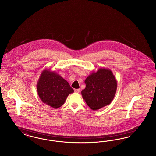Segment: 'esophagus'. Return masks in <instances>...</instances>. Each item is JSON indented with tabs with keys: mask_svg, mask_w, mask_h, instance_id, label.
Segmentation results:
<instances>
[{
	"mask_svg": "<svg viewBox=\"0 0 156 156\" xmlns=\"http://www.w3.org/2000/svg\"><path fill=\"white\" fill-rule=\"evenodd\" d=\"M75 92L76 93H79V92H80V89H75Z\"/></svg>",
	"mask_w": 156,
	"mask_h": 156,
	"instance_id": "obj_1",
	"label": "esophagus"
}]
</instances>
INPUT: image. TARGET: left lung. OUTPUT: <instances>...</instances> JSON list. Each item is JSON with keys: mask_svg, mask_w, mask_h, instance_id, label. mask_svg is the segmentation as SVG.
I'll use <instances>...</instances> for the list:
<instances>
[{"mask_svg": "<svg viewBox=\"0 0 156 156\" xmlns=\"http://www.w3.org/2000/svg\"><path fill=\"white\" fill-rule=\"evenodd\" d=\"M86 87L81 95L87 105L97 110L109 105L115 96L117 80L109 69L99 68L85 80Z\"/></svg>", "mask_w": 156, "mask_h": 156, "instance_id": "1", "label": "left lung"}]
</instances>
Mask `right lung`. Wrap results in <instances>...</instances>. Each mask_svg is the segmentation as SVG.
<instances>
[{"label":"right lung","mask_w":156,"mask_h":156,"mask_svg":"<svg viewBox=\"0 0 156 156\" xmlns=\"http://www.w3.org/2000/svg\"><path fill=\"white\" fill-rule=\"evenodd\" d=\"M37 91L42 102L54 109L61 107L69 94L74 92L67 81L50 69L41 72L37 83Z\"/></svg>","instance_id":"add662e5"}]
</instances>
